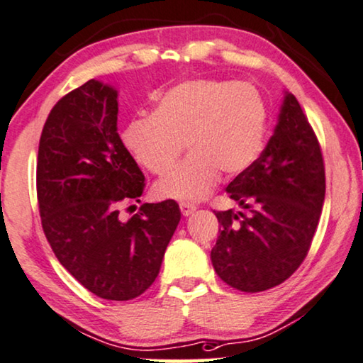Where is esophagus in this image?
<instances>
[{
    "mask_svg": "<svg viewBox=\"0 0 363 363\" xmlns=\"http://www.w3.org/2000/svg\"><path fill=\"white\" fill-rule=\"evenodd\" d=\"M179 208H181V212H182V215H184V216L192 215V213L196 212V210H197L196 205H194V203H186V202H182V203L179 205Z\"/></svg>",
    "mask_w": 363,
    "mask_h": 363,
    "instance_id": "esophagus-1",
    "label": "esophagus"
}]
</instances>
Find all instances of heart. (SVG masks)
Instances as JSON below:
<instances>
[{
	"label": "heart",
	"mask_w": 363,
	"mask_h": 363,
	"mask_svg": "<svg viewBox=\"0 0 363 363\" xmlns=\"http://www.w3.org/2000/svg\"><path fill=\"white\" fill-rule=\"evenodd\" d=\"M267 107L252 84L191 79L164 91L155 112L133 118L123 143L140 164L164 174L184 143L191 156L156 182L161 199L196 202L220 179L240 176L256 163L266 142Z\"/></svg>",
	"instance_id": "obj_1"
}]
</instances>
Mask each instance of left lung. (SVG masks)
<instances>
[{"label": "left lung", "instance_id": "8db88e82", "mask_svg": "<svg viewBox=\"0 0 363 363\" xmlns=\"http://www.w3.org/2000/svg\"><path fill=\"white\" fill-rule=\"evenodd\" d=\"M226 192L246 213L215 212L221 228L210 252L215 272L247 294L282 284L306 257L326 192L320 143L289 91L267 147Z\"/></svg>", "mask_w": 363, "mask_h": 363}]
</instances>
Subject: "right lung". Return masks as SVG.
<instances>
[{
	"label": "right lung",
	"instance_id": "obj_1",
	"mask_svg": "<svg viewBox=\"0 0 363 363\" xmlns=\"http://www.w3.org/2000/svg\"><path fill=\"white\" fill-rule=\"evenodd\" d=\"M117 94L89 79L57 102L39 143L37 199L62 266L91 294L127 301L158 277L181 210L164 200L127 221L118 215L123 202H140L145 176L117 133Z\"/></svg>",
	"mask_w": 363,
	"mask_h": 363
}]
</instances>
